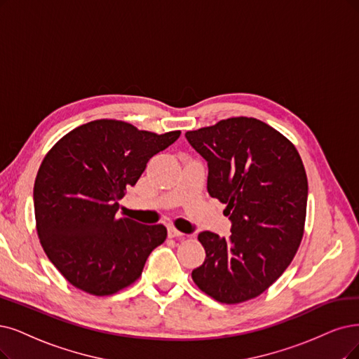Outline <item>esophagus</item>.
Segmentation results:
<instances>
[{"instance_id": "34e87169", "label": "esophagus", "mask_w": 359, "mask_h": 359, "mask_svg": "<svg viewBox=\"0 0 359 359\" xmlns=\"http://www.w3.org/2000/svg\"><path fill=\"white\" fill-rule=\"evenodd\" d=\"M167 233H168V238H182L183 236V233L180 231H177L176 228H172V226H168Z\"/></svg>"}]
</instances>
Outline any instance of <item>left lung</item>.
<instances>
[{"label":"left lung","instance_id":"1","mask_svg":"<svg viewBox=\"0 0 359 359\" xmlns=\"http://www.w3.org/2000/svg\"><path fill=\"white\" fill-rule=\"evenodd\" d=\"M192 148L208 164L207 191L226 204L228 240L198 235L205 260L192 280L220 303L260 296L288 268L304 232L308 177L285 136L260 119L236 116L187 131Z\"/></svg>","mask_w":359,"mask_h":359}]
</instances>
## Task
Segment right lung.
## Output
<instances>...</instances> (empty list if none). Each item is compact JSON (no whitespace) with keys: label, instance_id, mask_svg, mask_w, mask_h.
I'll return each mask as SVG.
<instances>
[{"label":"right lung","instance_id":"1","mask_svg":"<svg viewBox=\"0 0 359 359\" xmlns=\"http://www.w3.org/2000/svg\"><path fill=\"white\" fill-rule=\"evenodd\" d=\"M180 131L164 135L116 119H96L65 135L44 156L34 184L39 243L74 287L111 296L142 275L167 238L163 224L116 217L118 201L149 159Z\"/></svg>","mask_w":359,"mask_h":359}]
</instances>
